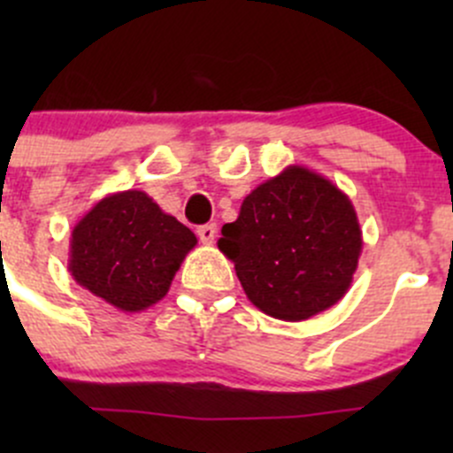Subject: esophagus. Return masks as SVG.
I'll list each match as a JSON object with an SVG mask.
<instances>
[{"instance_id":"1","label":"esophagus","mask_w":453,"mask_h":453,"mask_svg":"<svg viewBox=\"0 0 453 453\" xmlns=\"http://www.w3.org/2000/svg\"><path fill=\"white\" fill-rule=\"evenodd\" d=\"M197 236L203 245H212L214 239H217V223H205V226H199Z\"/></svg>"}]
</instances>
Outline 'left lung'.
Masks as SVG:
<instances>
[{
  "label": "left lung",
  "instance_id": "obj_1",
  "mask_svg": "<svg viewBox=\"0 0 453 453\" xmlns=\"http://www.w3.org/2000/svg\"><path fill=\"white\" fill-rule=\"evenodd\" d=\"M217 245L234 263L254 307L303 322L344 298L362 254V230L349 195L331 180L287 166L243 199Z\"/></svg>",
  "mask_w": 453,
  "mask_h": 453
}]
</instances>
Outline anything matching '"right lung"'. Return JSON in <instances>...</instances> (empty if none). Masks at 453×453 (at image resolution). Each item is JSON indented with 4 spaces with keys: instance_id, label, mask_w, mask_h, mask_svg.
<instances>
[{
    "instance_id": "add662e5",
    "label": "right lung",
    "mask_w": 453,
    "mask_h": 453,
    "mask_svg": "<svg viewBox=\"0 0 453 453\" xmlns=\"http://www.w3.org/2000/svg\"><path fill=\"white\" fill-rule=\"evenodd\" d=\"M197 236L142 190L107 195L72 230V278L125 313L153 307L171 289Z\"/></svg>"
}]
</instances>
